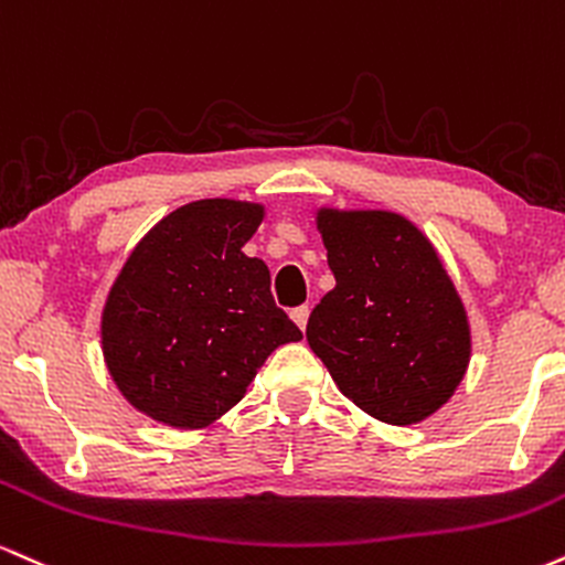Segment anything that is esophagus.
Listing matches in <instances>:
<instances>
[{
    "label": "esophagus",
    "mask_w": 565,
    "mask_h": 565,
    "mask_svg": "<svg viewBox=\"0 0 565 565\" xmlns=\"http://www.w3.org/2000/svg\"><path fill=\"white\" fill-rule=\"evenodd\" d=\"M290 320H294L301 330H307V322H309V307H296L294 311H290Z\"/></svg>",
    "instance_id": "esophagus-1"
}]
</instances>
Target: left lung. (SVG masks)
<instances>
[{"mask_svg": "<svg viewBox=\"0 0 565 565\" xmlns=\"http://www.w3.org/2000/svg\"><path fill=\"white\" fill-rule=\"evenodd\" d=\"M335 288L309 315L307 341L356 407L409 426L460 386L470 328L441 258L391 211L317 214Z\"/></svg>", "mask_w": 565, "mask_h": 565, "instance_id": "1", "label": "left lung"}]
</instances>
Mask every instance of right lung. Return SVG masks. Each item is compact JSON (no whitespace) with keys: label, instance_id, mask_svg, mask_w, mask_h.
<instances>
[{"label":"right lung","instance_id":"obj_1","mask_svg":"<svg viewBox=\"0 0 565 565\" xmlns=\"http://www.w3.org/2000/svg\"><path fill=\"white\" fill-rule=\"evenodd\" d=\"M256 203L195 201L131 250L103 311L108 370L139 413L203 428L243 399L256 370L301 330L277 307L269 269L243 254Z\"/></svg>","mask_w":565,"mask_h":565}]
</instances>
